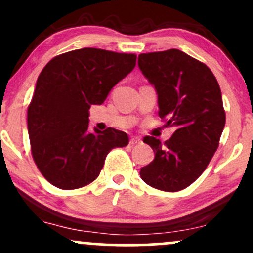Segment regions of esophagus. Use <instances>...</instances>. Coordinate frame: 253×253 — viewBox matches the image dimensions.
<instances>
[{"label": "esophagus", "mask_w": 253, "mask_h": 253, "mask_svg": "<svg viewBox=\"0 0 253 253\" xmlns=\"http://www.w3.org/2000/svg\"><path fill=\"white\" fill-rule=\"evenodd\" d=\"M139 143H140V139L138 137H132L131 139H129V144H131L132 147L135 144H139Z\"/></svg>", "instance_id": "34e87169"}]
</instances>
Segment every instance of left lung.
<instances>
[{"label": "left lung", "mask_w": 253, "mask_h": 253, "mask_svg": "<svg viewBox=\"0 0 253 253\" xmlns=\"http://www.w3.org/2000/svg\"><path fill=\"white\" fill-rule=\"evenodd\" d=\"M138 66L158 93L159 116L174 128L164 145L144 137L155 158L140 169V177L159 190L185 189L206 169L219 144L225 125L219 84L204 63L179 49L143 53Z\"/></svg>", "instance_id": "1"}]
</instances>
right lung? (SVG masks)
I'll return each mask as SVG.
<instances>
[{
    "label": "right lung",
    "mask_w": 253,
    "mask_h": 253,
    "mask_svg": "<svg viewBox=\"0 0 253 253\" xmlns=\"http://www.w3.org/2000/svg\"><path fill=\"white\" fill-rule=\"evenodd\" d=\"M135 54L82 48L53 58L37 79L28 131L37 169L59 189H78L100 173L106 155L128 144L115 128L88 129L89 108L134 69Z\"/></svg>",
    "instance_id": "1"
}]
</instances>
